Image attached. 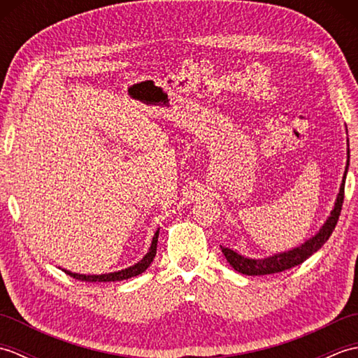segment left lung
<instances>
[{"label": "left lung", "mask_w": 358, "mask_h": 358, "mask_svg": "<svg viewBox=\"0 0 358 358\" xmlns=\"http://www.w3.org/2000/svg\"><path fill=\"white\" fill-rule=\"evenodd\" d=\"M348 166H349V149H348V163H346V169L343 175V183L340 186L337 201L334 204V209L331 212L329 218L326 220V223L322 226V229L318 231L313 238H309L299 248L287 250V252L273 254L272 257L258 258V260H255V258H246L229 248L220 246L222 248V252L226 257V260L229 262L232 268L240 273H245V275H268V273H277V272H283L286 269L295 268V266L301 264L306 258H309L314 252H317V250L320 249L326 241H328V238L331 237L334 229H336V224L338 222L341 206H343V199H345V180L348 173Z\"/></svg>", "instance_id": "obj_1"}]
</instances>
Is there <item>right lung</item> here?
Segmentation results:
<instances>
[{
	"mask_svg": "<svg viewBox=\"0 0 358 358\" xmlns=\"http://www.w3.org/2000/svg\"><path fill=\"white\" fill-rule=\"evenodd\" d=\"M157 241H158V231L155 232L154 238H152V245L149 248V252L144 255L141 260L131 266V268L127 269H123V271H118V272H110V273H101V275H85V273H75V272H71V271H66L63 269L67 275L73 277L75 280H81V281H121V280H127V278H132V277H136L140 275L141 272L146 271L149 268V264L154 262V257L157 254Z\"/></svg>",
	"mask_w": 358,
	"mask_h": 358,
	"instance_id": "obj_1",
	"label": "right lung"
}]
</instances>
